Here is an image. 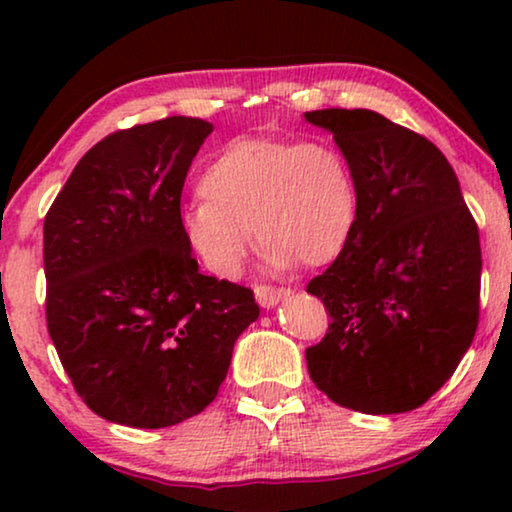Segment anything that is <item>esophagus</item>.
I'll return each mask as SVG.
<instances>
[{"instance_id":"obj_1","label":"esophagus","mask_w":512,"mask_h":512,"mask_svg":"<svg viewBox=\"0 0 512 512\" xmlns=\"http://www.w3.org/2000/svg\"><path fill=\"white\" fill-rule=\"evenodd\" d=\"M254 293H256L258 305L268 307V310H270V307H275L279 300H284L286 296H291V291L284 289V286H265V284L256 286Z\"/></svg>"}]
</instances>
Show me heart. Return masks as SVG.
Listing matches in <instances>:
<instances>
[{"label": "heart", "mask_w": 512, "mask_h": 512, "mask_svg": "<svg viewBox=\"0 0 512 512\" xmlns=\"http://www.w3.org/2000/svg\"><path fill=\"white\" fill-rule=\"evenodd\" d=\"M200 193L181 212V233L202 265L221 279L240 275L254 233L275 272L300 261L331 263L359 219L354 167L324 137L233 139L200 174Z\"/></svg>", "instance_id": "obj_1"}]
</instances>
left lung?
<instances>
[{
    "instance_id": "1",
    "label": "left lung",
    "mask_w": 512,
    "mask_h": 512,
    "mask_svg": "<svg viewBox=\"0 0 512 512\" xmlns=\"http://www.w3.org/2000/svg\"><path fill=\"white\" fill-rule=\"evenodd\" d=\"M359 181L342 254L307 284L331 317L305 349L317 389L342 408L396 415L457 370L480 317V233L436 144L370 109L307 111Z\"/></svg>"
}]
</instances>
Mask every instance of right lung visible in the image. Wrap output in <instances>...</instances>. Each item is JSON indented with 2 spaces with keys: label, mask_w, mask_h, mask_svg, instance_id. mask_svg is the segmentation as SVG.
Here are the masks:
<instances>
[{
  "label": "right lung",
  "mask_w": 512,
  "mask_h": 512,
  "mask_svg": "<svg viewBox=\"0 0 512 512\" xmlns=\"http://www.w3.org/2000/svg\"><path fill=\"white\" fill-rule=\"evenodd\" d=\"M214 130L170 116L97 142L44 221L46 324L95 415L165 429L198 415L226 380L254 291L207 277L181 233V191Z\"/></svg>",
  "instance_id": "1"
}]
</instances>
